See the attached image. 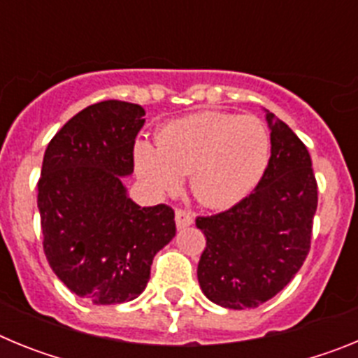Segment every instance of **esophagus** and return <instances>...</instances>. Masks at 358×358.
I'll return each mask as SVG.
<instances>
[{
	"label": "esophagus",
	"instance_id": "esophagus-1",
	"mask_svg": "<svg viewBox=\"0 0 358 358\" xmlns=\"http://www.w3.org/2000/svg\"><path fill=\"white\" fill-rule=\"evenodd\" d=\"M194 224V217L192 213L185 210H176V226L177 229H185V227L192 226Z\"/></svg>",
	"mask_w": 358,
	"mask_h": 358
}]
</instances>
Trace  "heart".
I'll list each match as a JSON object with an SVG mask.
<instances>
[{
    "label": "heart",
    "mask_w": 358,
    "mask_h": 358,
    "mask_svg": "<svg viewBox=\"0 0 358 358\" xmlns=\"http://www.w3.org/2000/svg\"><path fill=\"white\" fill-rule=\"evenodd\" d=\"M134 169L152 194L163 195L188 173L194 197L206 208H229L262 181L271 157V136L256 116L215 110L166 123L156 138L134 145Z\"/></svg>",
    "instance_id": "heart-1"
}]
</instances>
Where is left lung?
<instances>
[{"mask_svg": "<svg viewBox=\"0 0 358 358\" xmlns=\"http://www.w3.org/2000/svg\"><path fill=\"white\" fill-rule=\"evenodd\" d=\"M271 159L249 197L211 217H197L206 249L197 267L204 296L224 308L264 305L301 268L317 210V182L303 141L265 110Z\"/></svg>", "mask_w": 358, "mask_h": 358, "instance_id": "obj_1", "label": "left lung"}]
</instances>
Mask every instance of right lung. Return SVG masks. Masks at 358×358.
I'll return each instance as SVG.
<instances>
[{
    "label": "right lung",
    "mask_w": 358,
    "mask_h": 358,
    "mask_svg": "<svg viewBox=\"0 0 358 358\" xmlns=\"http://www.w3.org/2000/svg\"><path fill=\"white\" fill-rule=\"evenodd\" d=\"M143 116L138 103H94L73 116L44 152L37 185L44 252L57 278L94 305L140 296L154 256L176 236L172 208L140 206L123 185L134 172Z\"/></svg>",
    "instance_id": "add662e5"
}]
</instances>
